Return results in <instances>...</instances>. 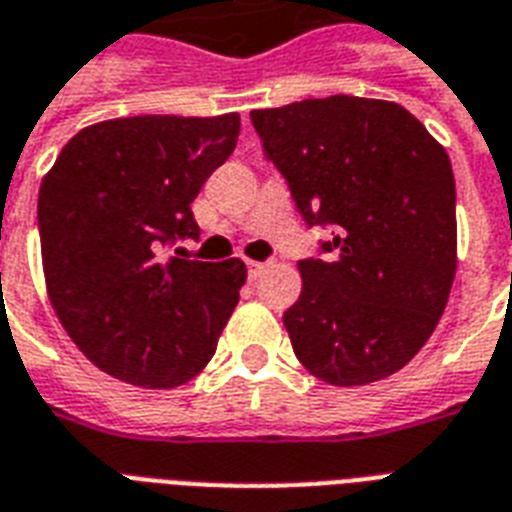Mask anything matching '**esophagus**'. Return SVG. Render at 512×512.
Segmentation results:
<instances>
[{
    "instance_id": "1",
    "label": "esophagus",
    "mask_w": 512,
    "mask_h": 512,
    "mask_svg": "<svg viewBox=\"0 0 512 512\" xmlns=\"http://www.w3.org/2000/svg\"><path fill=\"white\" fill-rule=\"evenodd\" d=\"M247 268H249V279L255 281V279H260V276H263V271H265V268H268V265H265V263H255V260H249Z\"/></svg>"
}]
</instances>
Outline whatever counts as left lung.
Returning a JSON list of instances; mask_svg holds the SVG:
<instances>
[{
	"label": "left lung",
	"mask_w": 512,
	"mask_h": 512,
	"mask_svg": "<svg viewBox=\"0 0 512 512\" xmlns=\"http://www.w3.org/2000/svg\"><path fill=\"white\" fill-rule=\"evenodd\" d=\"M265 156L308 225H335L327 260H300L284 313L297 361L329 385H369L433 335L457 271L454 175L404 106L332 95L257 108Z\"/></svg>",
	"instance_id": "obj_1"
}]
</instances>
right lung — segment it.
<instances>
[{"instance_id":"add662e5","label":"right lung","mask_w":512,"mask_h":512,"mask_svg":"<svg viewBox=\"0 0 512 512\" xmlns=\"http://www.w3.org/2000/svg\"><path fill=\"white\" fill-rule=\"evenodd\" d=\"M239 114L127 116L68 140L39 188L50 303L76 348L116 380L177 388L215 356L247 265L159 249L199 239L191 201L233 154Z\"/></svg>"}]
</instances>
